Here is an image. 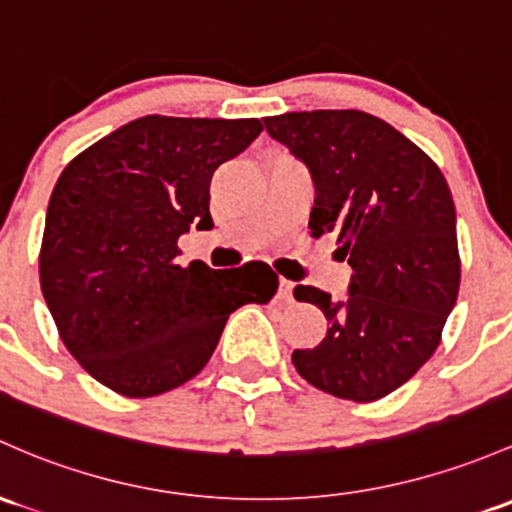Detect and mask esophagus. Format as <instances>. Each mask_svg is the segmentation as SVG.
<instances>
[{"label":"esophagus","instance_id":"esophagus-1","mask_svg":"<svg viewBox=\"0 0 512 512\" xmlns=\"http://www.w3.org/2000/svg\"><path fill=\"white\" fill-rule=\"evenodd\" d=\"M277 299L279 301H294V284L287 282V279H279V289H277Z\"/></svg>","mask_w":512,"mask_h":512}]
</instances>
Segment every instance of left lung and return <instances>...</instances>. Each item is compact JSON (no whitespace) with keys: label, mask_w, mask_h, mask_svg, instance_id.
<instances>
[{"label":"left lung","mask_w":512,"mask_h":512,"mask_svg":"<svg viewBox=\"0 0 512 512\" xmlns=\"http://www.w3.org/2000/svg\"><path fill=\"white\" fill-rule=\"evenodd\" d=\"M265 129L309 169L311 235L338 233L336 255L353 270L338 301L316 287L294 289L328 321L319 346L292 353L294 368L328 395L380 400L432 358L456 304L449 186L417 144L368 112H284Z\"/></svg>","instance_id":"left-lung-1"}]
</instances>
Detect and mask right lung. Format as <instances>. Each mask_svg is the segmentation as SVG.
Instances as JSON below:
<instances>
[{
	"label": "right lung",
	"mask_w": 512,
	"mask_h": 512,
	"mask_svg": "<svg viewBox=\"0 0 512 512\" xmlns=\"http://www.w3.org/2000/svg\"><path fill=\"white\" fill-rule=\"evenodd\" d=\"M260 120L147 115L63 169L41 245V292L73 358L125 397H154L203 370L225 321L267 304V265L176 262L191 223L211 230V179L245 152Z\"/></svg>",
	"instance_id": "obj_1"
}]
</instances>
